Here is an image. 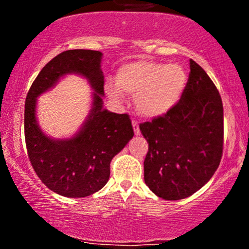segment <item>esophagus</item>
Segmentation results:
<instances>
[{"instance_id":"1","label":"esophagus","mask_w":249,"mask_h":249,"mask_svg":"<svg viewBox=\"0 0 249 249\" xmlns=\"http://www.w3.org/2000/svg\"><path fill=\"white\" fill-rule=\"evenodd\" d=\"M132 126H133L134 133H136L137 136H138V134H141V130H139V124H138V122H137V121H132Z\"/></svg>"}]
</instances>
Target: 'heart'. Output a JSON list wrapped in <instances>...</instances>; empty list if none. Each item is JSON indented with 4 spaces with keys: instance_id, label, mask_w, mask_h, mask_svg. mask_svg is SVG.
<instances>
[{
    "instance_id": "obj_1",
    "label": "heart",
    "mask_w": 249,
    "mask_h": 249,
    "mask_svg": "<svg viewBox=\"0 0 249 249\" xmlns=\"http://www.w3.org/2000/svg\"><path fill=\"white\" fill-rule=\"evenodd\" d=\"M188 82L179 64L151 61L127 63L119 68L116 85L107 83V95L121 101L122 92L134 96V107L142 116L157 118L166 115L181 98Z\"/></svg>"
}]
</instances>
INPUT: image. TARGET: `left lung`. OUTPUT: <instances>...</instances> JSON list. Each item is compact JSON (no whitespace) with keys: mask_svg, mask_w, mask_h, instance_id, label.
Listing matches in <instances>:
<instances>
[{"mask_svg":"<svg viewBox=\"0 0 249 249\" xmlns=\"http://www.w3.org/2000/svg\"><path fill=\"white\" fill-rule=\"evenodd\" d=\"M180 101L166 115L139 125L148 142L144 180L165 200L192 196L218 168L224 145V107L218 89L193 59Z\"/></svg>","mask_w":249,"mask_h":249,"instance_id":"8db88e82","label":"left lung"}]
</instances>
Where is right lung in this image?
<instances>
[{
	"mask_svg": "<svg viewBox=\"0 0 249 249\" xmlns=\"http://www.w3.org/2000/svg\"><path fill=\"white\" fill-rule=\"evenodd\" d=\"M102 56L101 51L84 49L59 53L41 70L25 99L24 136L31 165L45 186L67 198H83L104 187L111 160L134 134L128 115L103 107ZM71 73L84 76L94 90L91 108L72 137L51 139L39 127L36 98Z\"/></svg>",
	"mask_w": 249,
	"mask_h": 249,
	"instance_id": "obj_1",
	"label": "right lung"
}]
</instances>
